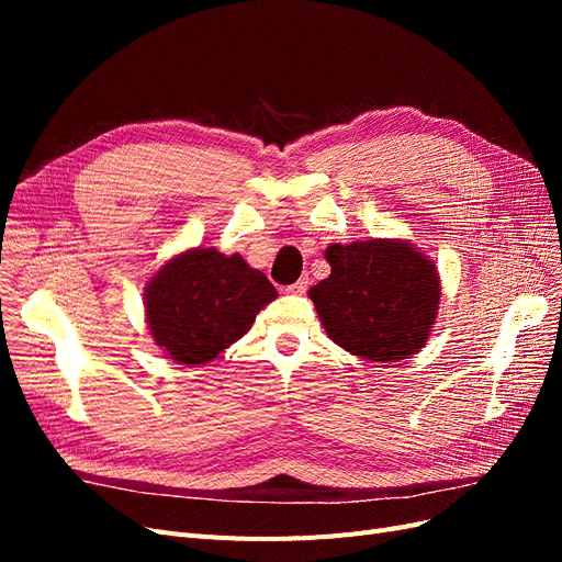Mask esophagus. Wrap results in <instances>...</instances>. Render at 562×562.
Wrapping results in <instances>:
<instances>
[{"mask_svg":"<svg viewBox=\"0 0 562 562\" xmlns=\"http://www.w3.org/2000/svg\"><path fill=\"white\" fill-rule=\"evenodd\" d=\"M307 285H310V279L302 277V279H297L295 283L285 285V293H291V295H304V293H307Z\"/></svg>","mask_w":562,"mask_h":562,"instance_id":"34e87169","label":"esophagus"}]
</instances>
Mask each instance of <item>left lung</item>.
Segmentation results:
<instances>
[{
	"instance_id": "1",
	"label": "left lung",
	"mask_w": 562,
	"mask_h": 562,
	"mask_svg": "<svg viewBox=\"0 0 562 562\" xmlns=\"http://www.w3.org/2000/svg\"><path fill=\"white\" fill-rule=\"evenodd\" d=\"M330 277L310 297L335 345L378 363H396L427 345L436 323V265L403 239L330 244Z\"/></svg>"
}]
</instances>
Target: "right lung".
I'll use <instances>...</instances> for the list:
<instances>
[{
	"label": "right lung",
	"mask_w": 562,
	"mask_h": 562,
	"mask_svg": "<svg viewBox=\"0 0 562 562\" xmlns=\"http://www.w3.org/2000/svg\"><path fill=\"white\" fill-rule=\"evenodd\" d=\"M274 297L277 288L239 252L190 248L149 279L147 328L173 361L209 363L241 339Z\"/></svg>",
	"instance_id": "obj_1"
}]
</instances>
